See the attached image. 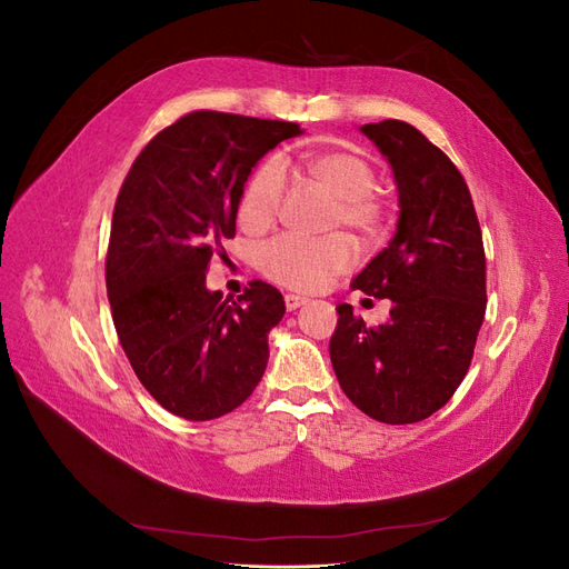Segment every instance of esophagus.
Returning a JSON list of instances; mask_svg holds the SVG:
<instances>
[{
  "mask_svg": "<svg viewBox=\"0 0 569 569\" xmlns=\"http://www.w3.org/2000/svg\"><path fill=\"white\" fill-rule=\"evenodd\" d=\"M303 303H308L306 297H299V295H284V306L287 311H297V308H301Z\"/></svg>",
  "mask_w": 569,
  "mask_h": 569,
  "instance_id": "esophagus-1",
  "label": "esophagus"
}]
</instances>
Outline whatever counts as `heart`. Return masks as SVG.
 <instances>
[{
  "instance_id": "b5f03b06",
  "label": "heart",
  "mask_w": 569,
  "mask_h": 569,
  "mask_svg": "<svg viewBox=\"0 0 569 569\" xmlns=\"http://www.w3.org/2000/svg\"><path fill=\"white\" fill-rule=\"evenodd\" d=\"M287 161L270 157L253 170L242 199V220L251 230H266L278 220L287 197ZM301 173L337 197L330 213V230L349 228L360 242L372 244L385 232L387 209L375 194L377 170L370 161L347 151H327L308 157ZM356 263V244L347 234L320 239L278 237L258 249V268L268 280L289 289L313 291L332 282Z\"/></svg>"
}]
</instances>
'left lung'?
Instances as JSON below:
<instances>
[{"label":"left lung","instance_id":"1","mask_svg":"<svg viewBox=\"0 0 569 569\" xmlns=\"http://www.w3.org/2000/svg\"><path fill=\"white\" fill-rule=\"evenodd\" d=\"M360 132L391 166L399 222L351 287L393 306L385 325L368 327L339 303L330 358L356 408L410 425L449 403L470 368L487 311L485 244L470 189L439 147L403 120Z\"/></svg>","mask_w":569,"mask_h":569}]
</instances>
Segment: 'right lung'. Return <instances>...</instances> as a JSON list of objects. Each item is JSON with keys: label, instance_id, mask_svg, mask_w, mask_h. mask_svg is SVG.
I'll use <instances>...</instances> for the list:
<instances>
[{"label": "right lung", "instance_id": "right-lung-1", "mask_svg": "<svg viewBox=\"0 0 569 569\" xmlns=\"http://www.w3.org/2000/svg\"><path fill=\"white\" fill-rule=\"evenodd\" d=\"M301 132L287 120L187 113L153 137L120 187L107 253L111 316L134 375L178 418L226 416L266 372L282 295L253 280L237 301L222 299L206 289V270L234 237L251 168Z\"/></svg>", "mask_w": 569, "mask_h": 569}]
</instances>
